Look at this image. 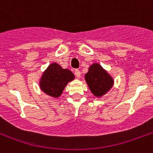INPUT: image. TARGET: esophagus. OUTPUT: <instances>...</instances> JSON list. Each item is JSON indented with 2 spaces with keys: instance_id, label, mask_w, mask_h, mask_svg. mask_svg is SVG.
Wrapping results in <instances>:
<instances>
[{
  "instance_id": "esophagus-1",
  "label": "esophagus",
  "mask_w": 153,
  "mask_h": 153,
  "mask_svg": "<svg viewBox=\"0 0 153 153\" xmlns=\"http://www.w3.org/2000/svg\"><path fill=\"white\" fill-rule=\"evenodd\" d=\"M74 74H75V76H76L77 78H80V77H81V72H80V71H79V70H75Z\"/></svg>"
}]
</instances>
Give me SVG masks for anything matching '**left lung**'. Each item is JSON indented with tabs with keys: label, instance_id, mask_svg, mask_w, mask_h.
Segmentation results:
<instances>
[{
	"label": "left lung",
	"instance_id": "obj_1",
	"mask_svg": "<svg viewBox=\"0 0 153 153\" xmlns=\"http://www.w3.org/2000/svg\"><path fill=\"white\" fill-rule=\"evenodd\" d=\"M85 79L94 95L100 98L108 92L114 85V79L98 63L89 67Z\"/></svg>",
	"mask_w": 153,
	"mask_h": 153
}]
</instances>
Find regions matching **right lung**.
<instances>
[{"label": "right lung", "instance_id": "right-lung-1", "mask_svg": "<svg viewBox=\"0 0 153 153\" xmlns=\"http://www.w3.org/2000/svg\"><path fill=\"white\" fill-rule=\"evenodd\" d=\"M74 79V74L70 70L63 69L60 65L53 62L42 74L39 87L48 95L59 98L65 86Z\"/></svg>", "mask_w": 153, "mask_h": 153}]
</instances>
